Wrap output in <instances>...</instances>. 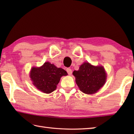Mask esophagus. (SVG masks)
<instances>
[{"label": "esophagus", "instance_id": "1", "mask_svg": "<svg viewBox=\"0 0 134 134\" xmlns=\"http://www.w3.org/2000/svg\"><path fill=\"white\" fill-rule=\"evenodd\" d=\"M66 71L68 73V74L70 75H71V74H72V70L71 69H70V68H67V69H66Z\"/></svg>", "mask_w": 134, "mask_h": 134}]
</instances>
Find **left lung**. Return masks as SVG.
I'll list each match as a JSON object with an SVG mask.
<instances>
[{
  "label": "left lung",
  "instance_id": "left-lung-1",
  "mask_svg": "<svg viewBox=\"0 0 134 134\" xmlns=\"http://www.w3.org/2000/svg\"><path fill=\"white\" fill-rule=\"evenodd\" d=\"M73 75L81 92L87 94L96 93L103 86L107 75L102 66H93L87 62L82 64L78 71H74Z\"/></svg>",
  "mask_w": 134,
  "mask_h": 134
}]
</instances>
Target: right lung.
I'll return each mask as SVG.
<instances>
[{
	"mask_svg": "<svg viewBox=\"0 0 134 134\" xmlns=\"http://www.w3.org/2000/svg\"><path fill=\"white\" fill-rule=\"evenodd\" d=\"M67 75L64 70L57 68L49 62H45L40 67H33L30 76L37 89L48 94L56 90L60 78Z\"/></svg>",
	"mask_w": 134,
	"mask_h": 134,
	"instance_id": "obj_1",
	"label": "right lung"
}]
</instances>
